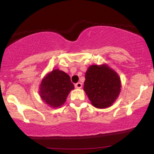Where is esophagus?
<instances>
[{"label":"esophagus","mask_w":154,"mask_h":154,"mask_svg":"<svg viewBox=\"0 0 154 154\" xmlns=\"http://www.w3.org/2000/svg\"><path fill=\"white\" fill-rule=\"evenodd\" d=\"M75 88H76V89H80V88H82V83H77L75 85Z\"/></svg>","instance_id":"1"}]
</instances>
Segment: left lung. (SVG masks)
Here are the masks:
<instances>
[{
	"label": "left lung",
	"mask_w": 154,
	"mask_h": 154,
	"mask_svg": "<svg viewBox=\"0 0 154 154\" xmlns=\"http://www.w3.org/2000/svg\"><path fill=\"white\" fill-rule=\"evenodd\" d=\"M85 78L83 90L93 106L108 108L119 97L121 79L107 64L91 65L86 71Z\"/></svg>",
	"instance_id": "1"
}]
</instances>
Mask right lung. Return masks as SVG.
<instances>
[{"mask_svg":"<svg viewBox=\"0 0 154 154\" xmlns=\"http://www.w3.org/2000/svg\"><path fill=\"white\" fill-rule=\"evenodd\" d=\"M74 85L70 76L59 69L48 73L41 81L39 94L42 100L52 108H58L66 102Z\"/></svg>","mask_w":154,"mask_h":154,"instance_id":"obj_1","label":"right lung"}]
</instances>
